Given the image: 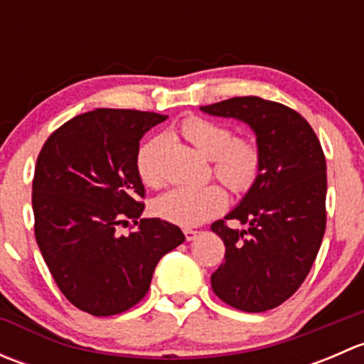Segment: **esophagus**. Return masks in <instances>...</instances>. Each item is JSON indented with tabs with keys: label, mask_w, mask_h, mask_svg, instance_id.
Wrapping results in <instances>:
<instances>
[{
	"label": "esophagus",
	"mask_w": 364,
	"mask_h": 364,
	"mask_svg": "<svg viewBox=\"0 0 364 364\" xmlns=\"http://www.w3.org/2000/svg\"><path fill=\"white\" fill-rule=\"evenodd\" d=\"M183 232H185L186 241H193V240H196V237L200 234L199 230H193V229H185V230H183Z\"/></svg>",
	"instance_id": "obj_1"
}]
</instances>
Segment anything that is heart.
Segmentation results:
<instances>
[{"label":"heart","mask_w":364,"mask_h":364,"mask_svg":"<svg viewBox=\"0 0 364 364\" xmlns=\"http://www.w3.org/2000/svg\"><path fill=\"white\" fill-rule=\"evenodd\" d=\"M186 141L213 160L216 178L232 192H245L253 185L260 168L259 148L248 139H234L229 127L204 117H186L179 127ZM167 146L165 135L146 141L137 153V172L148 186L164 183L161 156ZM227 196L222 186H176L153 200V213L165 222L181 227H196L213 218L225 208Z\"/></svg>","instance_id":"b5f03b06"}]
</instances>
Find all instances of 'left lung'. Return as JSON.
<instances>
[{
    "mask_svg": "<svg viewBox=\"0 0 364 364\" xmlns=\"http://www.w3.org/2000/svg\"><path fill=\"white\" fill-rule=\"evenodd\" d=\"M200 111L248 124L260 153L250 190L211 225L225 245V259L211 274L213 292L237 310H271L299 289L324 237L328 179L321 142L301 114L278 102L236 97Z\"/></svg>",
    "mask_w": 364,
    "mask_h": 364,
    "instance_id": "left-lung-1",
    "label": "left lung"
}]
</instances>
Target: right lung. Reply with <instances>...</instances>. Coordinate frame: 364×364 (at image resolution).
Returning <instances> with one entry per match:
<instances>
[{
  "label": "right lung",
  "mask_w": 364,
  "mask_h": 364,
  "mask_svg": "<svg viewBox=\"0 0 364 364\" xmlns=\"http://www.w3.org/2000/svg\"><path fill=\"white\" fill-rule=\"evenodd\" d=\"M165 119L155 112L95 109L58 128L36 160V243L65 297L97 317L137 304L159 260L185 241L179 227L141 218L139 141ZM130 219L138 229L119 237L117 227Z\"/></svg>",
  "instance_id": "1"
}]
</instances>
